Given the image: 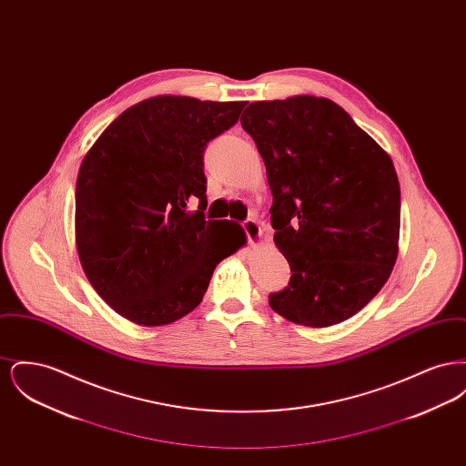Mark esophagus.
I'll return each instance as SVG.
<instances>
[{"label": "esophagus", "mask_w": 466, "mask_h": 466, "mask_svg": "<svg viewBox=\"0 0 466 466\" xmlns=\"http://www.w3.org/2000/svg\"><path fill=\"white\" fill-rule=\"evenodd\" d=\"M243 230L248 238V241L251 244H257L262 239V228L257 220L253 218H248L246 222H243Z\"/></svg>", "instance_id": "obj_1"}]
</instances>
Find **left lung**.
Here are the masks:
<instances>
[{
  "mask_svg": "<svg viewBox=\"0 0 466 466\" xmlns=\"http://www.w3.org/2000/svg\"><path fill=\"white\" fill-rule=\"evenodd\" d=\"M266 164L274 243L289 287L270 308L330 327L365 308L399 255L400 183L390 156L330 99L251 103L241 116Z\"/></svg>",
  "mask_w": 466,
  "mask_h": 466,
  "instance_id": "obj_1",
  "label": "left lung"
}]
</instances>
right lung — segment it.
<instances>
[{
	"label": "right lung",
	"instance_id": "right-lung-1",
	"mask_svg": "<svg viewBox=\"0 0 466 466\" xmlns=\"http://www.w3.org/2000/svg\"><path fill=\"white\" fill-rule=\"evenodd\" d=\"M244 105L141 101L84 158L75 196L78 257L103 300L134 323L167 325L196 309L215 267L246 243L239 223L204 217V150Z\"/></svg>",
	"mask_w": 466,
	"mask_h": 466
}]
</instances>
